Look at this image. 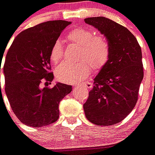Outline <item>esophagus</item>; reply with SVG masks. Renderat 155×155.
<instances>
[{"label":"esophagus","instance_id":"obj_1","mask_svg":"<svg viewBox=\"0 0 155 155\" xmlns=\"http://www.w3.org/2000/svg\"><path fill=\"white\" fill-rule=\"evenodd\" d=\"M82 86L84 87V88H87V89H92L94 87V84L91 82H86V83L83 84Z\"/></svg>","mask_w":155,"mask_h":155}]
</instances>
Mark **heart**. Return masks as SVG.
Here are the masks:
<instances>
[{"instance_id":"b5f03b06","label":"heart","mask_w":155,"mask_h":155,"mask_svg":"<svg viewBox=\"0 0 155 155\" xmlns=\"http://www.w3.org/2000/svg\"><path fill=\"white\" fill-rule=\"evenodd\" d=\"M67 39L81 47L76 63L64 62L56 69V77L61 82L75 84L86 79L91 72H98L107 65L111 57V44L103 34H96L91 29L78 27L67 35ZM50 60L58 64L63 57V45L60 39L53 42L50 50Z\"/></svg>"}]
</instances>
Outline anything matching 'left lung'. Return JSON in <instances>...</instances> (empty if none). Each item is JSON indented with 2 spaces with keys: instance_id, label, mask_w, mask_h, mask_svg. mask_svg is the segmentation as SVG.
<instances>
[{
  "instance_id": "8db88e82",
  "label": "left lung",
  "mask_w": 155,
  "mask_h": 155,
  "mask_svg": "<svg viewBox=\"0 0 155 155\" xmlns=\"http://www.w3.org/2000/svg\"><path fill=\"white\" fill-rule=\"evenodd\" d=\"M98 28L111 44V57L94 80L84 104L86 118L98 126H112L126 118L138 100L144 77L140 46L126 27L105 17L84 19Z\"/></svg>"
}]
</instances>
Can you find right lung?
<instances>
[{"instance_id":"add662e5","label":"right lung","mask_w":155,"mask_h":155,"mask_svg":"<svg viewBox=\"0 0 155 155\" xmlns=\"http://www.w3.org/2000/svg\"><path fill=\"white\" fill-rule=\"evenodd\" d=\"M70 24L50 20L27 28L15 38L6 53L3 66L5 94L14 113L28 127H42L57 121L60 102L71 92V85L65 84L48 87L53 80L50 50ZM42 82L44 88L40 87Z\"/></svg>"}]
</instances>
